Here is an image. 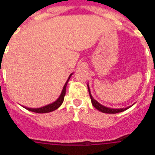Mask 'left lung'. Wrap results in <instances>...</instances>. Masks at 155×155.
<instances>
[{
	"instance_id": "obj_1",
	"label": "left lung",
	"mask_w": 155,
	"mask_h": 155,
	"mask_svg": "<svg viewBox=\"0 0 155 155\" xmlns=\"http://www.w3.org/2000/svg\"><path fill=\"white\" fill-rule=\"evenodd\" d=\"M88 89H89V96H90V98H91V102H92L93 106L96 109H98V111H100L102 113H109V114H115V113H118L123 112L125 110L128 109L129 107H130L131 106L127 107L126 108H110V107H105L104 105H102L98 103V101H96L94 98H93L92 95H91V93H90V89H89V84H88Z\"/></svg>"
}]
</instances>
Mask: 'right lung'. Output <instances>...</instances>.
<instances>
[{"label": "right lung", "mask_w": 155, "mask_h": 155, "mask_svg": "<svg viewBox=\"0 0 155 155\" xmlns=\"http://www.w3.org/2000/svg\"><path fill=\"white\" fill-rule=\"evenodd\" d=\"M72 75V74H70V76H69L68 80L65 84V85L63 87L62 91H61V94L59 96V98H57V100L53 102V103H51V104H48V105H46V106L41 107H38V108H31V107H24L25 108H26L28 111H31V112H34V113H51L52 111H54V110L57 109L62 104L63 101H64V97H65V95H66V85H67V83H68L69 80H70V78Z\"/></svg>", "instance_id": "obj_1"}]
</instances>
